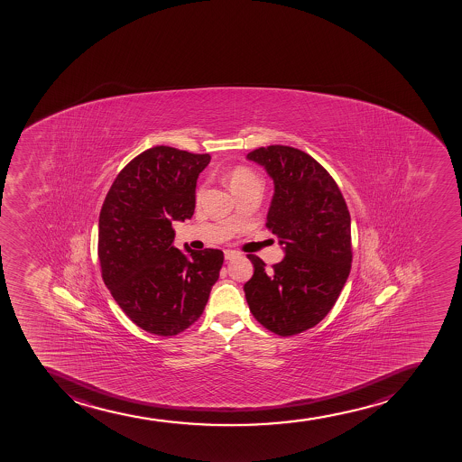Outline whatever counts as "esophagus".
<instances>
[{"mask_svg": "<svg viewBox=\"0 0 462 462\" xmlns=\"http://www.w3.org/2000/svg\"><path fill=\"white\" fill-rule=\"evenodd\" d=\"M224 254L226 260H233V258L238 257V253H236V251H231V249H226Z\"/></svg>", "mask_w": 462, "mask_h": 462, "instance_id": "obj_1", "label": "esophagus"}]
</instances>
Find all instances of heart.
<instances>
[{"mask_svg":"<svg viewBox=\"0 0 462 462\" xmlns=\"http://www.w3.org/2000/svg\"><path fill=\"white\" fill-rule=\"evenodd\" d=\"M229 185H231V189H234V193L237 191V189H245V187H248V185L253 184H260V180H258V176L254 173V171H249L246 167H237V169H234L231 173H229ZM205 193L204 187H200L199 191H198V198H202Z\"/></svg>","mask_w":462,"mask_h":462,"instance_id":"obj_1","label":"heart"}]
</instances>
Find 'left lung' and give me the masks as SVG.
Segmentation results:
<instances>
[{
	"instance_id": "8db88e82",
	"label": "left lung",
	"mask_w": 462,
	"mask_h": 462,
	"mask_svg": "<svg viewBox=\"0 0 462 462\" xmlns=\"http://www.w3.org/2000/svg\"><path fill=\"white\" fill-rule=\"evenodd\" d=\"M246 158L273 180L266 226L286 255L267 269L249 254L254 275L243 286L245 297L267 330L298 335L326 318L350 275V211L330 173L306 152L275 144Z\"/></svg>"
}]
</instances>
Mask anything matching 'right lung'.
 Segmentation results:
<instances>
[{"label": "right lung", "instance_id": "1", "mask_svg": "<svg viewBox=\"0 0 462 462\" xmlns=\"http://www.w3.org/2000/svg\"><path fill=\"white\" fill-rule=\"evenodd\" d=\"M208 153L156 146L134 158L107 191L98 217L103 282L143 330L175 336L202 315L219 280L220 249L182 253L171 224L191 219Z\"/></svg>", "mask_w": 462, "mask_h": 462}]
</instances>
